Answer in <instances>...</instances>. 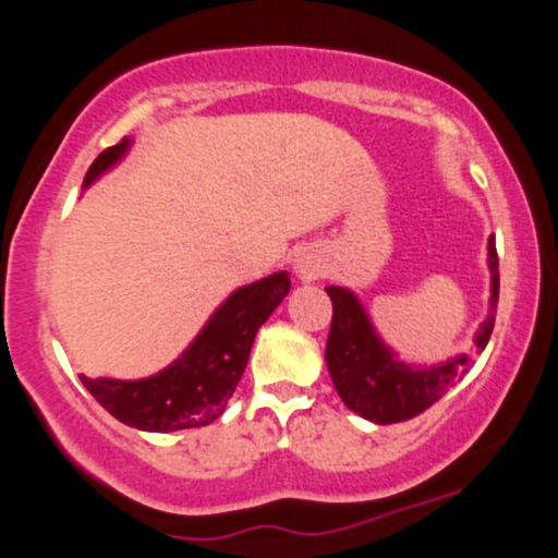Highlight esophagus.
Masks as SVG:
<instances>
[{"mask_svg": "<svg viewBox=\"0 0 558 558\" xmlns=\"http://www.w3.org/2000/svg\"><path fill=\"white\" fill-rule=\"evenodd\" d=\"M293 272L301 280H317L325 272V259L319 257L317 248L304 246L293 254Z\"/></svg>", "mask_w": 558, "mask_h": 558, "instance_id": "34e87169", "label": "esophagus"}]
</instances>
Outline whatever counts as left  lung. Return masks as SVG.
Segmentation results:
<instances>
[{
  "mask_svg": "<svg viewBox=\"0 0 558 558\" xmlns=\"http://www.w3.org/2000/svg\"><path fill=\"white\" fill-rule=\"evenodd\" d=\"M488 315L472 336L477 351L488 345L493 323H496L498 257L493 235L488 239ZM325 291L332 301V325L328 345H325V362H328L338 396L360 417L375 422V425H393V422L417 417L470 373V354H457L438 364L403 362L383 341L367 306L351 288L328 286Z\"/></svg>",
  "mask_w": 558,
  "mask_h": 558,
  "instance_id": "obj_1",
  "label": "left lung"
}]
</instances>
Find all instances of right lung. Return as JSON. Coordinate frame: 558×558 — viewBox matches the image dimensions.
I'll list each match as a JSON object with an SVG mask.
<instances>
[{
    "instance_id": "right-lung-1",
    "label": "right lung",
    "mask_w": 558,
    "mask_h": 558,
    "mask_svg": "<svg viewBox=\"0 0 558 558\" xmlns=\"http://www.w3.org/2000/svg\"><path fill=\"white\" fill-rule=\"evenodd\" d=\"M133 138H123L94 159L83 178V191L105 172L118 168ZM291 291L288 272H272L235 288L209 315L196 338L168 367L138 380L86 377L81 383L114 420L144 433H175L209 425L226 412L230 396L246 369L257 330Z\"/></svg>"
}]
</instances>
